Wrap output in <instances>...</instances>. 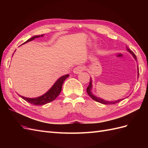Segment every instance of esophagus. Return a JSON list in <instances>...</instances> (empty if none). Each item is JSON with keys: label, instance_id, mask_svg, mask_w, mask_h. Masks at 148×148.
I'll return each instance as SVG.
<instances>
[{"label": "esophagus", "instance_id": "34e87169", "mask_svg": "<svg viewBox=\"0 0 148 148\" xmlns=\"http://www.w3.org/2000/svg\"><path fill=\"white\" fill-rule=\"evenodd\" d=\"M83 70H84V67L83 66H77L74 69L73 72L74 73H76V74H79V73H81Z\"/></svg>", "mask_w": 148, "mask_h": 148}]
</instances>
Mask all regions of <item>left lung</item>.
<instances>
[{"label":"left lung","mask_w":148,"mask_h":148,"mask_svg":"<svg viewBox=\"0 0 148 148\" xmlns=\"http://www.w3.org/2000/svg\"><path fill=\"white\" fill-rule=\"evenodd\" d=\"M127 50L130 53H131V54L133 56V57H134V59H135L136 60V57L135 54L127 46ZM138 77H139V69H138ZM90 79H91V81L89 82V86H88V88L86 89V91H87V92L88 94V95L90 96L94 101H97L98 102L101 103V104H116V103H118V102H120L121 101H122V100L124 99H119V100L114 101H105V100L102 99H101V98L99 97H96V96L94 95L92 93V92H91L92 84L91 78H90Z\"/></svg>","instance_id":"obj_1"}]
</instances>
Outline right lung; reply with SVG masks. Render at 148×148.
Here are the masks:
<instances>
[{
    "instance_id": "right-lung-1",
    "label": "right lung",
    "mask_w": 148,
    "mask_h": 148,
    "mask_svg": "<svg viewBox=\"0 0 148 148\" xmlns=\"http://www.w3.org/2000/svg\"><path fill=\"white\" fill-rule=\"evenodd\" d=\"M43 36H44L43 34L39 35V36H34L27 40V41H26L25 43H26L31 41H33V40H34L35 38H38L41 36L42 37ZM69 77V75L62 76V77H61L57 80V82L54 83V84L53 85V86L51 87V88L49 89L47 92H46L44 95L39 97H35V98H28L20 95L19 96L22 98V99H23L26 101H27L28 102L30 103V104L34 106L46 104L47 103L51 102L56 99V97L59 96V95L62 91V84H63L64 82Z\"/></svg>"
}]
</instances>
